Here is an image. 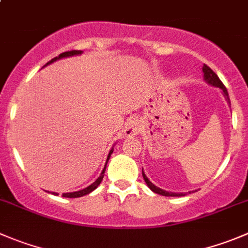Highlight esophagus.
Segmentation results:
<instances>
[{"mask_svg":"<svg viewBox=\"0 0 248 248\" xmlns=\"http://www.w3.org/2000/svg\"><path fill=\"white\" fill-rule=\"evenodd\" d=\"M140 123L135 118H131L129 119V122L125 124V128H124V134L125 136H134L138 135L139 131H140Z\"/></svg>","mask_w":248,"mask_h":248,"instance_id":"esophagus-1","label":"esophagus"}]
</instances>
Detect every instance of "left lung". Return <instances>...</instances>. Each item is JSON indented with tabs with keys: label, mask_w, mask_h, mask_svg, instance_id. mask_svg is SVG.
<instances>
[{
	"label": "left lung",
	"mask_w": 248,
	"mask_h": 248,
	"mask_svg": "<svg viewBox=\"0 0 248 248\" xmlns=\"http://www.w3.org/2000/svg\"><path fill=\"white\" fill-rule=\"evenodd\" d=\"M202 70H203L204 80H206V81L208 82V84H211L212 86L219 87V89H220V90L223 91V95H224V97H225V100L228 101V103H229V105H230V98H229L228 90H226V87L224 86L223 82L220 81V79H219V78H218V75H217L216 73H214L213 70H212L211 68H209L208 65H206V64L203 65ZM142 176H143V179H145V181H146V184H147L148 187H150L151 190L153 191V192L158 193V195H162V196H173V197L174 196H178V197L179 196H185V193L168 192V191H164V190H162V188L157 187V186H155L152 183H151L150 180H148V178L145 175V173H143V171H142Z\"/></svg>",
	"instance_id": "1"
}]
</instances>
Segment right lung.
Instances as JSON below:
<instances>
[{
  "label": "right lung",
  "mask_w": 248,
  "mask_h": 248,
  "mask_svg": "<svg viewBox=\"0 0 248 248\" xmlns=\"http://www.w3.org/2000/svg\"><path fill=\"white\" fill-rule=\"evenodd\" d=\"M81 53H82V51H77V49H74V51L63 52V53H61V55L58 56V57H55V58H53V60L49 61L48 63H46V65H47V64H51V63H53V62H55V61L61 60V58L70 57V56L81 55ZM46 65H45V67H46ZM112 153H113V148L109 151V155H108V157H107V162H108V159H109V157H110V155H112ZM107 162H106V166H107ZM106 166H105V168H103V170H102V173H101V175L98 176V179L95 181V183H93L90 186H87V187L82 188V190H80V191H75V192L63 193L62 196H63V197H68V199H75V197H81V196H85V195H87V193L93 192V191L95 190V188H97V186L100 185L101 181H102L103 175H105V171H106ZM52 193H53V195H58V193H56V192H52Z\"/></svg>",
  "instance_id": "1"
}]
</instances>
